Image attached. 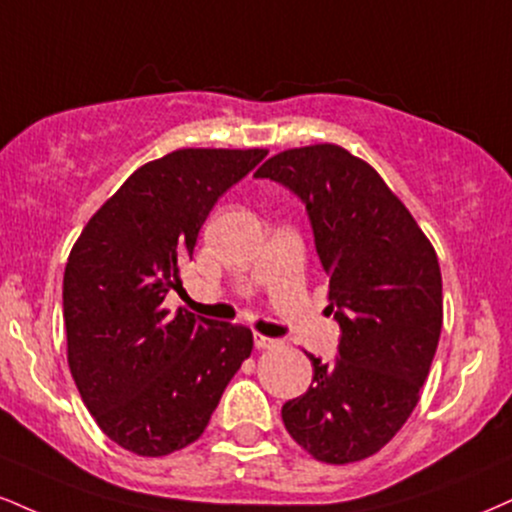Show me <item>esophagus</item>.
<instances>
[{
	"label": "esophagus",
	"instance_id": "34e87169",
	"mask_svg": "<svg viewBox=\"0 0 512 512\" xmlns=\"http://www.w3.org/2000/svg\"><path fill=\"white\" fill-rule=\"evenodd\" d=\"M276 343H279V341H274V338L262 336V334H255V348H257V350H269V348H274Z\"/></svg>",
	"mask_w": 512,
	"mask_h": 512
}]
</instances>
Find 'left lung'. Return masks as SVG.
<instances>
[{"mask_svg":"<svg viewBox=\"0 0 512 512\" xmlns=\"http://www.w3.org/2000/svg\"><path fill=\"white\" fill-rule=\"evenodd\" d=\"M255 176L305 202L341 326L331 365L307 355L315 377L283 405V424L312 458L357 463L381 451L420 400L443 322L439 260L384 178L343 147H293Z\"/></svg>","mask_w":512,"mask_h":512,"instance_id":"obj_1","label":"left lung"}]
</instances>
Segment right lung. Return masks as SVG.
<instances>
[{
	"label": "right lung",
	"mask_w": 512,
	"mask_h": 512,
	"mask_svg": "<svg viewBox=\"0 0 512 512\" xmlns=\"http://www.w3.org/2000/svg\"><path fill=\"white\" fill-rule=\"evenodd\" d=\"M267 150L186 147L147 162L92 214L64 272L69 367L85 408L145 458L197 441L252 353L248 326L162 305L197 233Z\"/></svg>",
	"instance_id": "add662e5"
}]
</instances>
